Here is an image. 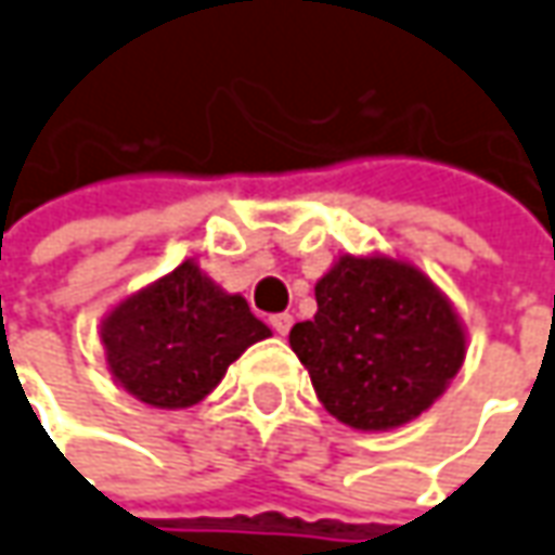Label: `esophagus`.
<instances>
[{
  "mask_svg": "<svg viewBox=\"0 0 555 555\" xmlns=\"http://www.w3.org/2000/svg\"><path fill=\"white\" fill-rule=\"evenodd\" d=\"M289 326H293V318H289V314H274V318H271V330H274L278 336H286Z\"/></svg>",
  "mask_w": 555,
  "mask_h": 555,
  "instance_id": "esophagus-1",
  "label": "esophagus"
}]
</instances>
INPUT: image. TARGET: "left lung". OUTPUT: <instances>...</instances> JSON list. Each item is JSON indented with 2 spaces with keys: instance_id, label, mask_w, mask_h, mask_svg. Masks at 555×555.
I'll return each mask as SVG.
<instances>
[{
  "instance_id": "left-lung-1",
  "label": "left lung",
  "mask_w": 555,
  "mask_h": 555,
  "mask_svg": "<svg viewBox=\"0 0 555 555\" xmlns=\"http://www.w3.org/2000/svg\"><path fill=\"white\" fill-rule=\"evenodd\" d=\"M318 314L289 330L323 409L354 430H393L434 406L467 357V330L409 259L341 253L314 284Z\"/></svg>"
}]
</instances>
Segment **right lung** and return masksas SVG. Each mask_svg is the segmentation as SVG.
Masks as SVG:
<instances>
[{"label": "right lung", "instance_id": "1", "mask_svg": "<svg viewBox=\"0 0 555 555\" xmlns=\"http://www.w3.org/2000/svg\"><path fill=\"white\" fill-rule=\"evenodd\" d=\"M271 330L241 293H225L195 259L125 296L100 321L106 370L155 409H189Z\"/></svg>", "mask_w": 555, "mask_h": 555}]
</instances>
